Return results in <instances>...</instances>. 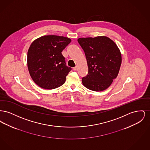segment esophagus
<instances>
[{"label":"esophagus","mask_w":150,"mask_h":150,"mask_svg":"<svg viewBox=\"0 0 150 150\" xmlns=\"http://www.w3.org/2000/svg\"><path fill=\"white\" fill-rule=\"evenodd\" d=\"M78 66H76L75 67H74L73 68V70H74V71H76V70H78Z\"/></svg>","instance_id":"34e87169"}]
</instances>
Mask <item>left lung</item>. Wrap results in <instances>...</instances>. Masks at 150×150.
I'll list each match as a JSON object with an SVG mask.
<instances>
[{"label":"left lung","instance_id":"obj_1","mask_svg":"<svg viewBox=\"0 0 150 150\" xmlns=\"http://www.w3.org/2000/svg\"><path fill=\"white\" fill-rule=\"evenodd\" d=\"M78 42L84 51L88 67V75L82 78L86 88L103 91L112 84L118 75L121 54L117 45L105 36L81 38Z\"/></svg>","mask_w":150,"mask_h":150}]
</instances>
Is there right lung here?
<instances>
[{"label":"right lung","mask_w":150,"mask_h":150,"mask_svg":"<svg viewBox=\"0 0 150 150\" xmlns=\"http://www.w3.org/2000/svg\"><path fill=\"white\" fill-rule=\"evenodd\" d=\"M71 42L67 37L45 35L31 43L28 52V67L36 84L53 89L64 84L71 68L66 65L61 52Z\"/></svg>","instance_id":"right-lung-1"}]
</instances>
